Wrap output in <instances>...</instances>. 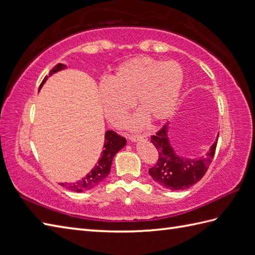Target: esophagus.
Wrapping results in <instances>:
<instances>
[{"label":"esophagus","mask_w":255,"mask_h":255,"mask_svg":"<svg viewBox=\"0 0 255 255\" xmlns=\"http://www.w3.org/2000/svg\"><path fill=\"white\" fill-rule=\"evenodd\" d=\"M128 135V139L130 141H140V140H146V135H143V134H127Z\"/></svg>","instance_id":"1"}]
</instances>
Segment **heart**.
I'll use <instances>...</instances> for the list:
<instances>
[{"instance_id":"obj_1","label":"heart","mask_w":255,"mask_h":255,"mask_svg":"<svg viewBox=\"0 0 255 255\" xmlns=\"http://www.w3.org/2000/svg\"><path fill=\"white\" fill-rule=\"evenodd\" d=\"M185 74L179 63L152 57H134L121 64L110 80L101 81L99 91L106 116L121 123L135 106L141 114L132 122L140 127L150 120L166 121L174 113L180 98Z\"/></svg>"}]
</instances>
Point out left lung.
Here are the masks:
<instances>
[{
  "label": "left lung",
  "instance_id": "left-lung-1",
  "mask_svg": "<svg viewBox=\"0 0 255 255\" xmlns=\"http://www.w3.org/2000/svg\"><path fill=\"white\" fill-rule=\"evenodd\" d=\"M168 124L151 135V142L156 147L158 157L154 166L149 168V174L162 187L170 190H183L202 179L214 157L217 139L208 154L202 158H183L176 155L167 138Z\"/></svg>",
  "mask_w": 255,
  "mask_h": 255
}]
</instances>
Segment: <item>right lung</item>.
I'll return each mask as SVG.
<instances>
[{"label": "right lung", "mask_w": 255, "mask_h": 255, "mask_svg": "<svg viewBox=\"0 0 255 255\" xmlns=\"http://www.w3.org/2000/svg\"><path fill=\"white\" fill-rule=\"evenodd\" d=\"M65 68L64 64H57L52 68L49 76L54 74L58 70ZM49 76H45L44 79L42 80L40 85V88L45 82V80L49 78ZM126 144V139L120 135L117 132L113 131V130H108L105 132V142H104V150L101 153V157L98 161L97 165L92 168V170L84 178L80 179L79 181H76L73 183H60L61 186L65 187L70 191L75 192H82L86 190H90V189L98 186L99 183L104 180L111 171L112 162L116 153L123 149Z\"/></svg>", "instance_id": "add662e5"}]
</instances>
